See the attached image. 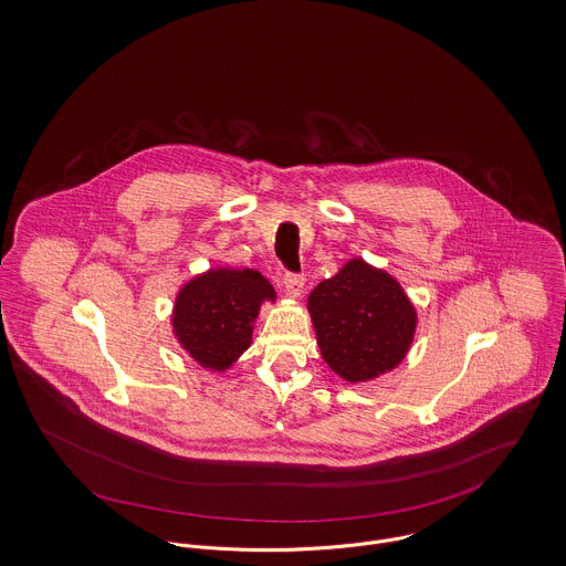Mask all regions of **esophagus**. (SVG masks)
<instances>
[{
	"label": "esophagus",
	"instance_id": "esophagus-1",
	"mask_svg": "<svg viewBox=\"0 0 566 566\" xmlns=\"http://www.w3.org/2000/svg\"><path fill=\"white\" fill-rule=\"evenodd\" d=\"M304 284L306 282L302 275H291V273L284 275V291L291 300H300L304 295Z\"/></svg>",
	"mask_w": 566,
	"mask_h": 566
}]
</instances>
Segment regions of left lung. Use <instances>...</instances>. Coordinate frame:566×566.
Wrapping results in <instances>:
<instances>
[{
  "label": "left lung",
  "instance_id": "left-lung-1",
  "mask_svg": "<svg viewBox=\"0 0 566 566\" xmlns=\"http://www.w3.org/2000/svg\"><path fill=\"white\" fill-rule=\"evenodd\" d=\"M316 345L327 367L347 384H363L397 369L408 356L419 313L395 275L365 258L308 295Z\"/></svg>",
  "mask_w": 566,
  "mask_h": 566
}]
</instances>
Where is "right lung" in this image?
Returning a JSON list of instances; mask_svg holds the SVG:
<instances>
[{"instance_id":"add662e5","label":"right lung","mask_w":566,"mask_h":566,"mask_svg":"<svg viewBox=\"0 0 566 566\" xmlns=\"http://www.w3.org/2000/svg\"><path fill=\"white\" fill-rule=\"evenodd\" d=\"M275 300L273 284L260 271L210 266L178 289L171 334L201 369L226 374L252 347L260 308Z\"/></svg>"}]
</instances>
